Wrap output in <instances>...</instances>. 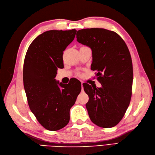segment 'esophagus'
Instances as JSON below:
<instances>
[{"label": "esophagus", "mask_w": 155, "mask_h": 155, "mask_svg": "<svg viewBox=\"0 0 155 155\" xmlns=\"http://www.w3.org/2000/svg\"><path fill=\"white\" fill-rule=\"evenodd\" d=\"M81 88H82V91H83V82L81 81Z\"/></svg>", "instance_id": "obj_1"}]
</instances>
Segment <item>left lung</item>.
<instances>
[{
    "instance_id": "1",
    "label": "left lung",
    "mask_w": 155,
    "mask_h": 155,
    "mask_svg": "<svg viewBox=\"0 0 155 155\" xmlns=\"http://www.w3.org/2000/svg\"><path fill=\"white\" fill-rule=\"evenodd\" d=\"M76 38L91 48V69L101 84L100 88L83 84L89 97V117L101 127H113L123 118L132 95L133 63L127 46L118 34L104 28L78 30Z\"/></svg>"
}]
</instances>
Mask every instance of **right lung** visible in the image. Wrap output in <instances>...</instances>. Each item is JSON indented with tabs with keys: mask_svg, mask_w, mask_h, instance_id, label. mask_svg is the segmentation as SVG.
Returning a JSON list of instances; mask_svg holds the SVG:
<instances>
[{
	"mask_svg": "<svg viewBox=\"0 0 155 155\" xmlns=\"http://www.w3.org/2000/svg\"><path fill=\"white\" fill-rule=\"evenodd\" d=\"M76 30H49L30 44L25 58L23 83L28 104L37 121L49 130H58L70 120V109L81 90L74 79L68 85L55 80L58 68L63 67V54Z\"/></svg>",
	"mask_w": 155,
	"mask_h": 155,
	"instance_id": "1",
	"label": "right lung"
}]
</instances>
